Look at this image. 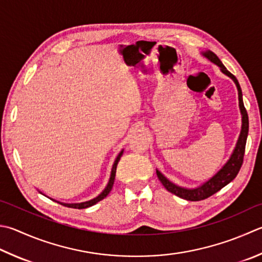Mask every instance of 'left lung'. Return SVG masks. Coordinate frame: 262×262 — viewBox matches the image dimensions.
Here are the masks:
<instances>
[{"mask_svg":"<svg viewBox=\"0 0 262 262\" xmlns=\"http://www.w3.org/2000/svg\"><path fill=\"white\" fill-rule=\"evenodd\" d=\"M203 54L206 58L210 59L212 62H214L215 65H218L221 68V72L225 73L226 75H228L230 78H233L236 86H237L239 108L242 113V131L238 138L237 145H236L235 150L233 152V155L230 156L229 161L226 163L223 169H221L218 173H216L214 177H212L209 181H206L204 185H202L201 187H199V188H195V189L182 188V187L172 184V182L167 180L160 171H156L157 177H159L162 185L165 187V189L167 191L177 195L178 197H180V199L192 201V202L208 199V197L215 194L216 191H219L221 188H224L226 185H228L230 181H233L235 179L236 176L238 174L242 164H243L246 138H248V133H249V116H248V112H246L244 107L243 98H242V90H241L237 78H236L229 71H227V68L224 66V63L221 62L220 59L216 57L215 53H213L212 51H208V52H204Z\"/></svg>","mask_w":262,"mask_h":262,"instance_id":"8db88e82","label":"left lung"}]
</instances>
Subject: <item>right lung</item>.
Instances as JSON below:
<instances>
[{
  "instance_id": "1",
  "label": "right lung",
  "mask_w": 262,
  "mask_h": 262,
  "mask_svg": "<svg viewBox=\"0 0 262 262\" xmlns=\"http://www.w3.org/2000/svg\"><path fill=\"white\" fill-rule=\"evenodd\" d=\"M123 154V150L118 154V156L116 157V160L114 162V165H113V170H112V174H111V179H110V182H108L107 187L105 188V190H103L101 194L99 196H97L96 199H93L91 201H88V202H83V203H76V204H66V203H58L61 204L63 206H67V208H73V209H85V208H89V206H92L95 205L96 203H98V202L101 201L105 199V197L110 194V191L112 190L113 188V185H114V180H115V174H116V167H117V164L118 162H120V159L121 156Z\"/></svg>"
}]
</instances>
